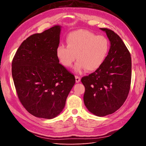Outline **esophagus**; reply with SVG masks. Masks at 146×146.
<instances>
[{
    "label": "esophagus",
    "instance_id": "1",
    "mask_svg": "<svg viewBox=\"0 0 146 146\" xmlns=\"http://www.w3.org/2000/svg\"><path fill=\"white\" fill-rule=\"evenodd\" d=\"M75 77H76V83H79V82H80V77H78V76H76Z\"/></svg>",
    "mask_w": 146,
    "mask_h": 146
}]
</instances>
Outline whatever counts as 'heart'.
Returning <instances> with one entry per match:
<instances>
[{
	"label": "heart",
	"mask_w": 146,
	"mask_h": 146,
	"mask_svg": "<svg viewBox=\"0 0 146 146\" xmlns=\"http://www.w3.org/2000/svg\"><path fill=\"white\" fill-rule=\"evenodd\" d=\"M66 43L67 46L60 45L56 48V56L60 64L67 68L71 67L77 58L78 61L74 67L77 73H82L86 69L89 72L99 69L110 50L107 38L87 30H80L70 33Z\"/></svg>",
	"instance_id": "obj_1"
}]
</instances>
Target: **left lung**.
Masks as SVG:
<instances>
[{
    "label": "left lung",
    "mask_w": 146,
    "mask_h": 146,
    "mask_svg": "<svg viewBox=\"0 0 146 146\" xmlns=\"http://www.w3.org/2000/svg\"><path fill=\"white\" fill-rule=\"evenodd\" d=\"M110 42L108 56L101 67L82 78L85 87L84 104L91 113L99 117L120 108L130 91L131 77L130 54L122 39L113 31L100 28Z\"/></svg>",
    "instance_id": "obj_1"
}]
</instances>
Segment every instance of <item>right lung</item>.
<instances>
[{
  "instance_id": "1",
  "label": "right lung",
  "mask_w": 146,
  "mask_h": 146,
  "mask_svg": "<svg viewBox=\"0 0 146 146\" xmlns=\"http://www.w3.org/2000/svg\"><path fill=\"white\" fill-rule=\"evenodd\" d=\"M61 26L25 39L12 61V77L21 104L33 116L51 119L63 111L76 79L56 56Z\"/></svg>"
}]
</instances>
